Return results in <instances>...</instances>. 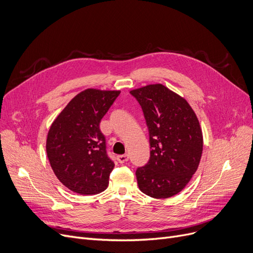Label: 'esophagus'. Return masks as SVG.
<instances>
[{"instance_id":"1","label":"esophagus","mask_w":253,"mask_h":253,"mask_svg":"<svg viewBox=\"0 0 253 253\" xmlns=\"http://www.w3.org/2000/svg\"><path fill=\"white\" fill-rule=\"evenodd\" d=\"M128 160V156L126 154V155H120V156H117V161L119 162L120 164L123 163H126V162Z\"/></svg>"}]
</instances>
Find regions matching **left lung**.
Segmentation results:
<instances>
[{
    "instance_id": "obj_1",
    "label": "left lung",
    "mask_w": 253,
    "mask_h": 253,
    "mask_svg": "<svg viewBox=\"0 0 253 253\" xmlns=\"http://www.w3.org/2000/svg\"><path fill=\"white\" fill-rule=\"evenodd\" d=\"M129 92L142 107L151 149L148 163L136 171L139 189L154 198L174 196L196 172L203 155L198 118L186 98L162 84Z\"/></svg>"
}]
</instances>
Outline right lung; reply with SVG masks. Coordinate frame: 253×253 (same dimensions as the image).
I'll return each instance as SVG.
<instances>
[{
	"instance_id": "add662e5",
	"label": "right lung",
	"mask_w": 253,
	"mask_h": 253,
	"mask_svg": "<svg viewBox=\"0 0 253 253\" xmlns=\"http://www.w3.org/2000/svg\"><path fill=\"white\" fill-rule=\"evenodd\" d=\"M119 93L120 90H83L48 129L45 148L50 167L57 178L78 194H98L109 185L114 163L107 156L99 123Z\"/></svg>"
}]
</instances>
